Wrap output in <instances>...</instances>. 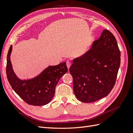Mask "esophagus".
I'll list each match as a JSON object with an SVG mask.
<instances>
[{"instance_id": "obj_1", "label": "esophagus", "mask_w": 133, "mask_h": 133, "mask_svg": "<svg viewBox=\"0 0 133 133\" xmlns=\"http://www.w3.org/2000/svg\"><path fill=\"white\" fill-rule=\"evenodd\" d=\"M66 64H67V67L68 68V69H69V68L70 67V66L71 65V63L70 61H67L66 62Z\"/></svg>"}]
</instances>
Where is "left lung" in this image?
Masks as SVG:
<instances>
[{
    "label": "left lung",
    "instance_id": "left-lung-1",
    "mask_svg": "<svg viewBox=\"0 0 133 133\" xmlns=\"http://www.w3.org/2000/svg\"><path fill=\"white\" fill-rule=\"evenodd\" d=\"M120 56L115 37L104 30L88 52L72 60L69 71L78 99L91 103L110 93L116 80Z\"/></svg>",
    "mask_w": 133,
    "mask_h": 133
}]
</instances>
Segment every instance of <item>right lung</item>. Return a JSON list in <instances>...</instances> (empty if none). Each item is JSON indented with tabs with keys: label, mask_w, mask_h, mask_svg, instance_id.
Wrapping results in <instances>:
<instances>
[{
	"label": "right lung",
	"mask_w": 133,
	"mask_h": 133,
	"mask_svg": "<svg viewBox=\"0 0 133 133\" xmlns=\"http://www.w3.org/2000/svg\"><path fill=\"white\" fill-rule=\"evenodd\" d=\"M12 45L10 46L6 59V73L12 89L26 103L32 105H44L49 103L55 93L58 81L68 69L66 62L49 66L36 77L21 80L13 70L11 61Z\"/></svg>",
	"instance_id": "1"
}]
</instances>
